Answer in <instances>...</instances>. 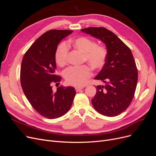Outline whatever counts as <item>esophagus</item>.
Returning a JSON list of instances; mask_svg holds the SVG:
<instances>
[{
    "label": "esophagus",
    "instance_id": "obj_1",
    "mask_svg": "<svg viewBox=\"0 0 156 156\" xmlns=\"http://www.w3.org/2000/svg\"><path fill=\"white\" fill-rule=\"evenodd\" d=\"M83 88V87H75V90H76L77 92H79L81 90H82Z\"/></svg>",
    "mask_w": 156,
    "mask_h": 156
}]
</instances>
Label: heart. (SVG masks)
<instances>
[{"instance_id":"heart-1","label":"heart","mask_w":156,"mask_h":156,"mask_svg":"<svg viewBox=\"0 0 156 156\" xmlns=\"http://www.w3.org/2000/svg\"><path fill=\"white\" fill-rule=\"evenodd\" d=\"M73 48L83 53L84 60L94 69L101 68L105 64L107 51L104 48L95 45V42L87 37H79L71 41ZM68 55V47L65 43L60 44L55 52L56 62L60 66L67 64ZM92 71L87 65L73 66L64 72V76L66 82L74 86H83L90 77Z\"/></svg>"}]
</instances>
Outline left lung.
Listing matches in <instances>:
<instances>
[{
    "mask_svg": "<svg viewBox=\"0 0 156 156\" xmlns=\"http://www.w3.org/2000/svg\"><path fill=\"white\" fill-rule=\"evenodd\" d=\"M105 44V63L94 79L104 85L96 87L92 105L100 114L116 116L128 107L133 98L138 79L136 64L130 49L114 33L103 27L81 30Z\"/></svg>",
    "mask_w": 156,
    "mask_h": 156,
    "instance_id": "obj_1",
    "label": "left lung"
}]
</instances>
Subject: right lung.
<instances>
[{"mask_svg": "<svg viewBox=\"0 0 156 156\" xmlns=\"http://www.w3.org/2000/svg\"><path fill=\"white\" fill-rule=\"evenodd\" d=\"M73 32L51 30L37 38L25 54L21 66V84L32 107L47 119L65 115L72 107L76 91L72 87H60L53 92L51 83H58L55 52L60 41ZM60 84V83H59Z\"/></svg>", "mask_w": 156, "mask_h": 156, "instance_id": "obj_1", "label": "right lung"}]
</instances>
